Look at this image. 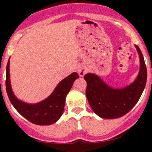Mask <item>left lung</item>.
Instances as JSON below:
<instances>
[{
	"mask_svg": "<svg viewBox=\"0 0 152 152\" xmlns=\"http://www.w3.org/2000/svg\"><path fill=\"white\" fill-rule=\"evenodd\" d=\"M76 72H73L61 80L49 96L38 103H26L20 100L13 93L10 83V58L6 68V91L10 103L19 113L33 124L49 126L60 119L64 111L61 102L63 96L72 88V80L78 78Z\"/></svg>",
	"mask_w": 152,
	"mask_h": 152,
	"instance_id": "8db88e82",
	"label": "left lung"
}]
</instances>
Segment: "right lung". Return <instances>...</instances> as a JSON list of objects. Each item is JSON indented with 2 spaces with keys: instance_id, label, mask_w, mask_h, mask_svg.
<instances>
[{
  "instance_id": "add662e5",
  "label": "right lung",
  "mask_w": 152,
  "mask_h": 152,
  "mask_svg": "<svg viewBox=\"0 0 152 152\" xmlns=\"http://www.w3.org/2000/svg\"><path fill=\"white\" fill-rule=\"evenodd\" d=\"M139 56L138 76L129 85L123 88H113L107 85L94 73H88L84 78L87 81V91L93 94L90 103L93 111L103 119H116L129 112L139 101L147 80V70L144 58L137 48ZM89 101V100H88Z\"/></svg>"
}]
</instances>
